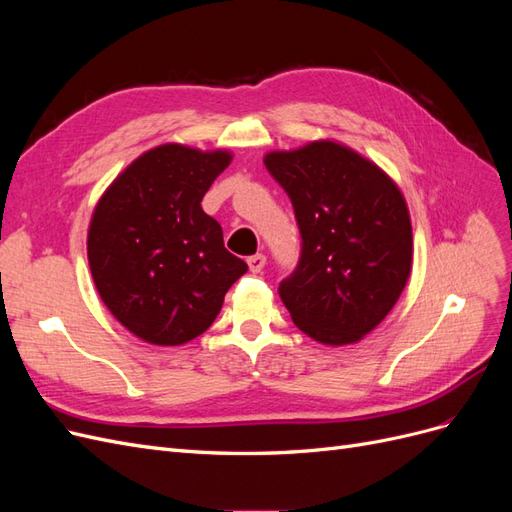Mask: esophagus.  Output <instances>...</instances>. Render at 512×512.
I'll list each match as a JSON object with an SVG mask.
<instances>
[{
	"instance_id": "obj_1",
	"label": "esophagus",
	"mask_w": 512,
	"mask_h": 512,
	"mask_svg": "<svg viewBox=\"0 0 512 512\" xmlns=\"http://www.w3.org/2000/svg\"><path fill=\"white\" fill-rule=\"evenodd\" d=\"M265 265H267L265 254H254V256L247 258V267H250L252 273H260L262 269H265Z\"/></svg>"
}]
</instances>
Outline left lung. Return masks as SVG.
Returning a JSON list of instances; mask_svg holds the SVG:
<instances>
[{
  "mask_svg": "<svg viewBox=\"0 0 512 512\" xmlns=\"http://www.w3.org/2000/svg\"><path fill=\"white\" fill-rule=\"evenodd\" d=\"M265 166L290 196L299 265L280 284L292 322L324 346L356 344L404 292L412 224L397 183L335 141L271 151Z\"/></svg>",
  "mask_w": 512,
  "mask_h": 512,
  "instance_id": "8db88e82",
  "label": "left lung"
}]
</instances>
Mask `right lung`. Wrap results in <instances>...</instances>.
I'll list each match as a JSON object with an SVG mask.
<instances>
[{
  "instance_id": "obj_1",
  "label": "right lung",
  "mask_w": 512,
  "mask_h": 512,
  "mask_svg": "<svg viewBox=\"0 0 512 512\" xmlns=\"http://www.w3.org/2000/svg\"><path fill=\"white\" fill-rule=\"evenodd\" d=\"M230 162L226 149L153 147L108 185L91 215L87 258L100 299L147 344L181 346L203 335L247 271L200 207Z\"/></svg>"
}]
</instances>
